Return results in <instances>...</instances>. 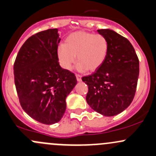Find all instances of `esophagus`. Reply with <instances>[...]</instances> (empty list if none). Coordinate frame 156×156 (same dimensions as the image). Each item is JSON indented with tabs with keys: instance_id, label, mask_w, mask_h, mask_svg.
<instances>
[{
	"instance_id": "esophagus-1",
	"label": "esophagus",
	"mask_w": 156,
	"mask_h": 156,
	"mask_svg": "<svg viewBox=\"0 0 156 156\" xmlns=\"http://www.w3.org/2000/svg\"><path fill=\"white\" fill-rule=\"evenodd\" d=\"M76 78H77V81H81V76L80 75H78V74H77L76 75Z\"/></svg>"
}]
</instances>
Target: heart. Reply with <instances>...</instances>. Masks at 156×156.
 Masks as SVG:
<instances>
[{
  "label": "heart",
  "mask_w": 156,
  "mask_h": 156,
  "mask_svg": "<svg viewBox=\"0 0 156 156\" xmlns=\"http://www.w3.org/2000/svg\"><path fill=\"white\" fill-rule=\"evenodd\" d=\"M109 43L101 34L77 31L68 36L65 45H59L57 57L63 69L70 70L77 57V69L80 72L97 70L105 61Z\"/></svg>",
  "instance_id": "1"
}]
</instances>
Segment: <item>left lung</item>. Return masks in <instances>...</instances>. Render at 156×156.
<instances>
[{
  "label": "left lung",
  "mask_w": 156,
  "mask_h": 156,
  "mask_svg": "<svg viewBox=\"0 0 156 156\" xmlns=\"http://www.w3.org/2000/svg\"><path fill=\"white\" fill-rule=\"evenodd\" d=\"M109 43L105 61L82 81L88 86L86 100L97 113L113 117L133 100L139 76V60L131 42L115 31L98 30Z\"/></svg>",
  "instance_id": "left-lung-1"
}]
</instances>
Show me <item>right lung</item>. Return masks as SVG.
<instances>
[{
  "label": "right lung",
  "mask_w": 156,
  "mask_h": 156,
  "mask_svg": "<svg viewBox=\"0 0 156 156\" xmlns=\"http://www.w3.org/2000/svg\"><path fill=\"white\" fill-rule=\"evenodd\" d=\"M57 28L35 34L21 47L14 65V81L19 102L29 116L51 125L64 114L66 98L76 85L75 74L60 67Z\"/></svg>",
  "instance_id": "obj_1"
}]
</instances>
